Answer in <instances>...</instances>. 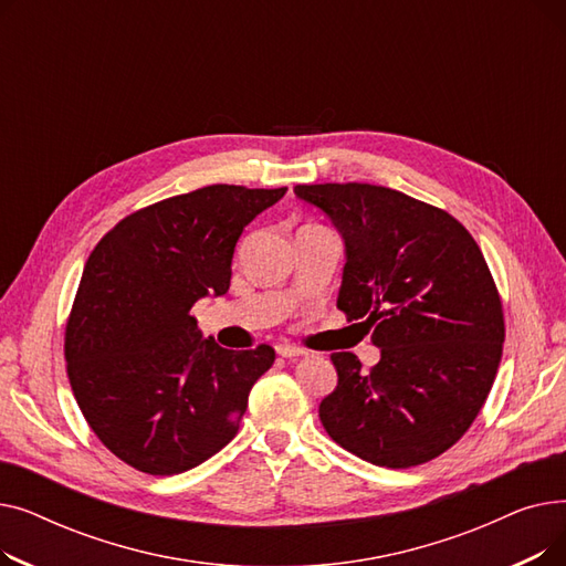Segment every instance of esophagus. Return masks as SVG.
Segmentation results:
<instances>
[{"instance_id": "esophagus-1", "label": "esophagus", "mask_w": 566, "mask_h": 566, "mask_svg": "<svg viewBox=\"0 0 566 566\" xmlns=\"http://www.w3.org/2000/svg\"><path fill=\"white\" fill-rule=\"evenodd\" d=\"M307 350L295 346V344H280L277 346V355H282V358H298V355H305Z\"/></svg>"}]
</instances>
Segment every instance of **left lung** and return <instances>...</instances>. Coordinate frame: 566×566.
Listing matches in <instances>:
<instances>
[{"instance_id": "left-lung-1", "label": "left lung", "mask_w": 566, "mask_h": 566, "mask_svg": "<svg viewBox=\"0 0 566 566\" xmlns=\"http://www.w3.org/2000/svg\"><path fill=\"white\" fill-rule=\"evenodd\" d=\"M344 241L337 307L371 331L380 360L333 353L328 436L382 468L440 457L470 429L497 374L502 303L480 245L450 213L369 184L295 186Z\"/></svg>"}]
</instances>
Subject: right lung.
<instances>
[{
  "instance_id": "right-lung-1",
  "label": "right lung",
  "mask_w": 566,
  "mask_h": 566,
  "mask_svg": "<svg viewBox=\"0 0 566 566\" xmlns=\"http://www.w3.org/2000/svg\"><path fill=\"white\" fill-rule=\"evenodd\" d=\"M284 192L218 184L169 197L124 218L88 254L66 369L84 420L128 465L186 472L238 433L275 350L203 339L190 310L229 291L238 238Z\"/></svg>"
}]
</instances>
